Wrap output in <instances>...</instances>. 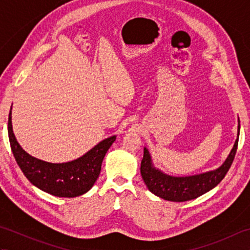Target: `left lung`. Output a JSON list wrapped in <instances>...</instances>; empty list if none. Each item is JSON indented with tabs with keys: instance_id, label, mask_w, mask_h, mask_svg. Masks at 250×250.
<instances>
[{
	"instance_id": "1",
	"label": "left lung",
	"mask_w": 250,
	"mask_h": 250,
	"mask_svg": "<svg viewBox=\"0 0 250 250\" xmlns=\"http://www.w3.org/2000/svg\"><path fill=\"white\" fill-rule=\"evenodd\" d=\"M238 134H240V125H238V133L235 144L233 146L229 157L219 168L200 175H194V176L173 177L163 174L161 171L153 167L149 152L144 148V157L141 162V174L147 188L157 196L172 202L193 200L206 193L207 191L216 187L229 171L236 153Z\"/></svg>"
}]
</instances>
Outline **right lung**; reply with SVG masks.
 Returning <instances> with one entry per match:
<instances>
[{
    "mask_svg": "<svg viewBox=\"0 0 250 250\" xmlns=\"http://www.w3.org/2000/svg\"><path fill=\"white\" fill-rule=\"evenodd\" d=\"M10 148L21 171L31 184L60 198H75L92 188L101 172L103 159L116 136L102 141L86 155L66 163H49L30 156L18 144L12 126V107L8 116Z\"/></svg>",
    "mask_w": 250,
    "mask_h": 250,
    "instance_id": "right-lung-1",
    "label": "right lung"
}]
</instances>
